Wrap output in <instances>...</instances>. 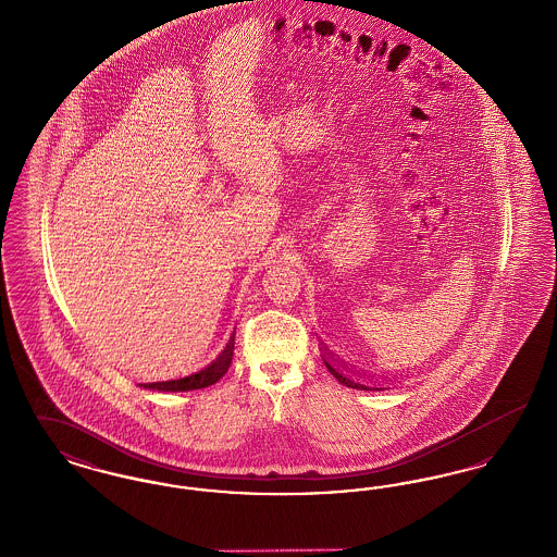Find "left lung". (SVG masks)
I'll use <instances>...</instances> for the list:
<instances>
[{"label":"left lung","mask_w":557,"mask_h":557,"mask_svg":"<svg viewBox=\"0 0 557 557\" xmlns=\"http://www.w3.org/2000/svg\"><path fill=\"white\" fill-rule=\"evenodd\" d=\"M323 363H325V368L330 370V373H332L341 384H345L348 388H357V391H370V386H368L366 382H361L355 371L350 373V371L346 370L345 366L336 363L332 357H325Z\"/></svg>","instance_id":"8db88e82"}]
</instances>
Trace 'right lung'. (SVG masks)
Masks as SVG:
<instances>
[{"mask_svg": "<svg viewBox=\"0 0 557 557\" xmlns=\"http://www.w3.org/2000/svg\"><path fill=\"white\" fill-rule=\"evenodd\" d=\"M234 343H236V330L225 346H221L212 357L198 363L194 370L187 371L180 377L148 382V384H144V388L164 391V393H186V391H198V388L212 386L214 382H219L225 375V371L230 370L232 359H234Z\"/></svg>", "mask_w": 557, "mask_h": 557, "instance_id": "obj_1", "label": "right lung"}]
</instances>
